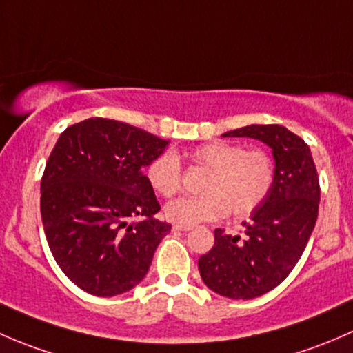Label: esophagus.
Returning a JSON list of instances; mask_svg holds the SVG:
<instances>
[{
  "label": "esophagus",
  "instance_id": "34e87169",
  "mask_svg": "<svg viewBox=\"0 0 353 353\" xmlns=\"http://www.w3.org/2000/svg\"><path fill=\"white\" fill-rule=\"evenodd\" d=\"M192 226H183V224H175L173 231H190Z\"/></svg>",
  "mask_w": 353,
  "mask_h": 353
}]
</instances>
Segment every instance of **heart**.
<instances>
[{"instance_id": "1", "label": "heart", "mask_w": 353, "mask_h": 353, "mask_svg": "<svg viewBox=\"0 0 353 353\" xmlns=\"http://www.w3.org/2000/svg\"><path fill=\"white\" fill-rule=\"evenodd\" d=\"M194 165L209 168L201 197H180L166 203L172 223L194 224L226 216H246L258 209L275 181V161L263 150H245L241 144L212 141L190 152ZM146 180L156 194L172 197L180 190L181 166L173 151H165L148 165Z\"/></svg>"}]
</instances>
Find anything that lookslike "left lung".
<instances>
[{
    "mask_svg": "<svg viewBox=\"0 0 353 353\" xmlns=\"http://www.w3.org/2000/svg\"><path fill=\"white\" fill-rule=\"evenodd\" d=\"M224 137H252L272 148L275 181L243 223V234L217 228L214 246L199 258L203 284L230 299H253L275 289L303 255L319 207V178L310 146L284 125H246Z\"/></svg>",
    "mask_w": 353,
    "mask_h": 353,
    "instance_id": "1",
    "label": "left lung"
}]
</instances>
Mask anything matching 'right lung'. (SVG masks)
<instances>
[{
  "label": "right lung",
  "mask_w": 353,
  "mask_h": 353,
  "mask_svg": "<svg viewBox=\"0 0 353 353\" xmlns=\"http://www.w3.org/2000/svg\"><path fill=\"white\" fill-rule=\"evenodd\" d=\"M170 141L112 119L68 127L41 181L43 231L54 260L85 292L112 297L136 287L172 224L144 168Z\"/></svg>",
  "instance_id": "obj_1"
}]
</instances>
